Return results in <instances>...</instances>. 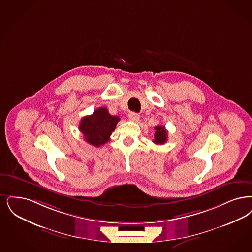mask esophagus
Segmentation results:
<instances>
[{
	"instance_id": "esophagus-1",
	"label": "esophagus",
	"mask_w": 252,
	"mask_h": 252,
	"mask_svg": "<svg viewBox=\"0 0 252 252\" xmlns=\"http://www.w3.org/2000/svg\"><path fill=\"white\" fill-rule=\"evenodd\" d=\"M128 118L130 119L131 121L138 122L140 119V115L137 113V112H134V111H131L128 113Z\"/></svg>"
}]
</instances>
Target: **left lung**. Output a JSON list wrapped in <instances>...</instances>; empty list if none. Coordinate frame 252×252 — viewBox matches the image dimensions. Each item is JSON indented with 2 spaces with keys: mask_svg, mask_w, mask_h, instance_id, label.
<instances>
[{
  "mask_svg": "<svg viewBox=\"0 0 252 252\" xmlns=\"http://www.w3.org/2000/svg\"><path fill=\"white\" fill-rule=\"evenodd\" d=\"M155 129H156L155 135H154L155 139L153 141L157 144H164L168 139V131L166 130L164 126H156Z\"/></svg>",
  "mask_w": 252,
  "mask_h": 252,
  "instance_id": "8db88e82",
  "label": "left lung"
}]
</instances>
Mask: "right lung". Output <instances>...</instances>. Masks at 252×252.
<instances>
[{"label": "right lung", "mask_w": 252, "mask_h": 252, "mask_svg": "<svg viewBox=\"0 0 252 252\" xmlns=\"http://www.w3.org/2000/svg\"><path fill=\"white\" fill-rule=\"evenodd\" d=\"M119 121L120 118L111 115L106 108H99L81 119L80 130L85 141L99 147L110 141L111 133Z\"/></svg>", "instance_id": "right-lung-1"}]
</instances>
